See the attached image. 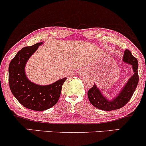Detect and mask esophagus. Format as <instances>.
<instances>
[{"mask_svg":"<svg viewBox=\"0 0 146 146\" xmlns=\"http://www.w3.org/2000/svg\"><path fill=\"white\" fill-rule=\"evenodd\" d=\"M88 70L83 68V69H82L81 71L79 72V75H80V76H86V75L88 74Z\"/></svg>","mask_w":146,"mask_h":146,"instance_id":"34e87169","label":"esophagus"}]
</instances>
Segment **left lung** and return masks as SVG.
I'll list each match as a JSON object with an SVG mask.
<instances>
[{
	"instance_id": "obj_1",
	"label": "left lung",
	"mask_w": 146,
	"mask_h": 146,
	"mask_svg": "<svg viewBox=\"0 0 146 146\" xmlns=\"http://www.w3.org/2000/svg\"><path fill=\"white\" fill-rule=\"evenodd\" d=\"M123 61L132 65L134 74L121 88L117 96L111 100H108L102 94L100 88H98L95 84L93 86L88 90V100L91 104L96 107L97 108L103 110H114L119 109L124 106L132 98L139 82L138 61L136 58L132 56L131 52L128 49H126L124 52Z\"/></svg>"
}]
</instances>
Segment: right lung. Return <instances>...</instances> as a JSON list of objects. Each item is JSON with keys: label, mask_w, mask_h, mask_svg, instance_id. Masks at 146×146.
Segmentation results:
<instances>
[{"label": "right lung", "mask_w": 146, "mask_h": 146, "mask_svg": "<svg viewBox=\"0 0 146 146\" xmlns=\"http://www.w3.org/2000/svg\"><path fill=\"white\" fill-rule=\"evenodd\" d=\"M43 42L23 48L10 62L9 84L11 93L23 106L42 111L51 108L58 102L62 87L66 78L49 85H38L27 78L25 66L29 58Z\"/></svg>", "instance_id": "add662e5"}]
</instances>
